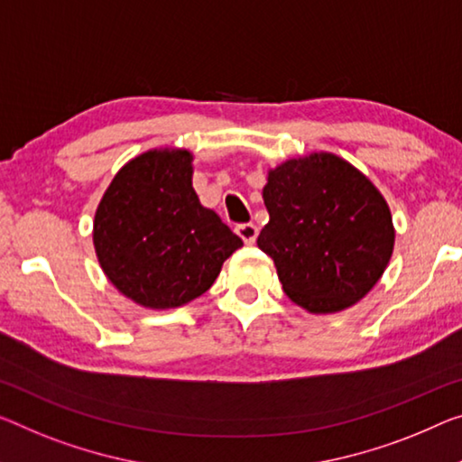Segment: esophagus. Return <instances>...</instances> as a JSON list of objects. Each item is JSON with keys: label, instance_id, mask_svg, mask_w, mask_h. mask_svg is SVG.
Wrapping results in <instances>:
<instances>
[{"label": "esophagus", "instance_id": "34e87169", "mask_svg": "<svg viewBox=\"0 0 462 462\" xmlns=\"http://www.w3.org/2000/svg\"><path fill=\"white\" fill-rule=\"evenodd\" d=\"M236 233L241 239H244V244L252 245L255 237H258V226H255L254 223H241L236 226Z\"/></svg>", "mask_w": 462, "mask_h": 462}]
</instances>
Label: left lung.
Returning <instances> with one entry per match:
<instances>
[{
  "label": "left lung",
  "instance_id": "1",
  "mask_svg": "<svg viewBox=\"0 0 462 462\" xmlns=\"http://www.w3.org/2000/svg\"><path fill=\"white\" fill-rule=\"evenodd\" d=\"M262 196L271 221L258 247L297 305L340 311L378 282L394 247L393 217L349 162L326 152L287 161L268 173Z\"/></svg>",
  "mask_w": 462,
  "mask_h": 462
}]
</instances>
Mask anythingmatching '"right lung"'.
<instances>
[{"mask_svg": "<svg viewBox=\"0 0 462 462\" xmlns=\"http://www.w3.org/2000/svg\"><path fill=\"white\" fill-rule=\"evenodd\" d=\"M244 245L191 188L188 151H151L116 175L95 217L107 279L144 308H177L204 291Z\"/></svg>", "mask_w": 462, "mask_h": 462, "instance_id": "add662e5", "label": "right lung"}]
</instances>
